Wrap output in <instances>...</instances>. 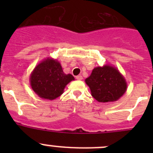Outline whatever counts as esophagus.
<instances>
[{"instance_id":"esophagus-1","label":"esophagus","mask_w":153,"mask_h":153,"mask_svg":"<svg viewBox=\"0 0 153 153\" xmlns=\"http://www.w3.org/2000/svg\"><path fill=\"white\" fill-rule=\"evenodd\" d=\"M76 79H78V80H81V79H83V76L81 75L76 76Z\"/></svg>"}]
</instances>
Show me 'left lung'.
<instances>
[{"instance_id": "left-lung-1", "label": "left lung", "mask_w": 153, "mask_h": 153, "mask_svg": "<svg viewBox=\"0 0 153 153\" xmlns=\"http://www.w3.org/2000/svg\"><path fill=\"white\" fill-rule=\"evenodd\" d=\"M91 94L98 102L117 100L126 90V83L119 70L113 67H96L86 79Z\"/></svg>"}]
</instances>
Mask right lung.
<instances>
[{
    "mask_svg": "<svg viewBox=\"0 0 153 153\" xmlns=\"http://www.w3.org/2000/svg\"><path fill=\"white\" fill-rule=\"evenodd\" d=\"M30 79L31 87L39 97L52 100L61 95L74 77L63 72L59 62L47 59L35 67Z\"/></svg>",
    "mask_w": 153,
    "mask_h": 153,
    "instance_id": "1",
    "label": "right lung"
}]
</instances>
